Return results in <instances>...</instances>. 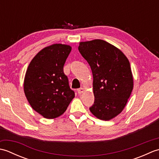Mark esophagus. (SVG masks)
<instances>
[{
  "mask_svg": "<svg viewBox=\"0 0 159 159\" xmlns=\"http://www.w3.org/2000/svg\"><path fill=\"white\" fill-rule=\"evenodd\" d=\"M77 92H78V93H79V94H80V93H82L83 92H84V89L83 88H79V89H78V90H77Z\"/></svg>",
  "mask_w": 159,
  "mask_h": 159,
  "instance_id": "1",
  "label": "esophagus"
}]
</instances>
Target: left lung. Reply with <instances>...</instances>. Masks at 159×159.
Returning a JSON list of instances; mask_svg holds the SVG:
<instances>
[{
  "instance_id": "obj_1",
  "label": "left lung",
  "mask_w": 159,
  "mask_h": 159,
  "mask_svg": "<svg viewBox=\"0 0 159 159\" xmlns=\"http://www.w3.org/2000/svg\"><path fill=\"white\" fill-rule=\"evenodd\" d=\"M79 50L92 71L94 102L89 110L100 120L113 119L122 111L133 89L129 61L102 39L80 42Z\"/></svg>"
}]
</instances>
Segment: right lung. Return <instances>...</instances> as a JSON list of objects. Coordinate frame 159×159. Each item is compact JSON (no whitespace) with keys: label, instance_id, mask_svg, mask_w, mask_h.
<instances>
[{"label":"right lung","instance_id":"obj_1","mask_svg":"<svg viewBox=\"0 0 159 159\" xmlns=\"http://www.w3.org/2000/svg\"><path fill=\"white\" fill-rule=\"evenodd\" d=\"M72 48L55 43L37 54L29 65L24 91L30 105L43 117L54 119L65 112L74 98L63 66Z\"/></svg>","mask_w":159,"mask_h":159}]
</instances>
